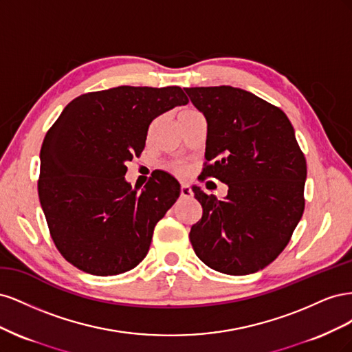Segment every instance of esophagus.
I'll list each match as a JSON object with an SVG mask.
<instances>
[{
  "mask_svg": "<svg viewBox=\"0 0 352 352\" xmlns=\"http://www.w3.org/2000/svg\"><path fill=\"white\" fill-rule=\"evenodd\" d=\"M180 197H182V198H190V197H192V189H190L189 185H182V186H180Z\"/></svg>",
  "mask_w": 352,
  "mask_h": 352,
  "instance_id": "34e87169",
  "label": "esophagus"
}]
</instances>
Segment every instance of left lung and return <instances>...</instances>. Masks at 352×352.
<instances>
[{
    "instance_id": "obj_1",
    "label": "left lung",
    "mask_w": 352,
    "mask_h": 352,
    "mask_svg": "<svg viewBox=\"0 0 352 352\" xmlns=\"http://www.w3.org/2000/svg\"><path fill=\"white\" fill-rule=\"evenodd\" d=\"M207 120L206 175L228 195L192 186L202 217L190 228L197 257L226 274L270 264L289 242L304 212L307 163L286 114L241 88H185Z\"/></svg>"
}]
</instances>
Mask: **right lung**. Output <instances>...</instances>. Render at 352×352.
Here are the masks:
<instances>
[{"mask_svg": "<svg viewBox=\"0 0 352 352\" xmlns=\"http://www.w3.org/2000/svg\"><path fill=\"white\" fill-rule=\"evenodd\" d=\"M188 104L182 88L117 87L66 105L41 148L38 194L52 241L95 276L136 267L154 228L180 194L168 173L133 189L126 164L140 155L155 117Z\"/></svg>", "mask_w": 352, "mask_h": 352, "instance_id": "add662e5", "label": "right lung"}]
</instances>
